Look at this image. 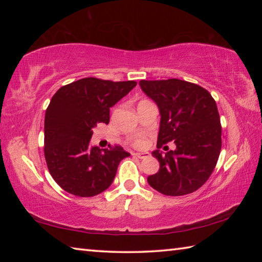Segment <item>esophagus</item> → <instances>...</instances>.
Listing matches in <instances>:
<instances>
[{"label": "esophagus", "mask_w": 262, "mask_h": 262, "mask_svg": "<svg viewBox=\"0 0 262 262\" xmlns=\"http://www.w3.org/2000/svg\"><path fill=\"white\" fill-rule=\"evenodd\" d=\"M133 156L140 158V159H145L149 157V154L148 152H133Z\"/></svg>", "instance_id": "esophagus-1"}]
</instances>
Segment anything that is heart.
<instances>
[{
    "instance_id": "b5f03b06",
    "label": "heart",
    "mask_w": 262,
    "mask_h": 262,
    "mask_svg": "<svg viewBox=\"0 0 262 262\" xmlns=\"http://www.w3.org/2000/svg\"><path fill=\"white\" fill-rule=\"evenodd\" d=\"M134 143H135L136 147L142 148V147H145V145H147L148 140H147V137H145L144 135H140V136L136 137Z\"/></svg>"
}]
</instances>
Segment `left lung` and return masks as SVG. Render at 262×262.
Masks as SVG:
<instances>
[{"instance_id":"8db88e82","label":"left lung","mask_w":262,"mask_h":262,"mask_svg":"<svg viewBox=\"0 0 262 262\" xmlns=\"http://www.w3.org/2000/svg\"><path fill=\"white\" fill-rule=\"evenodd\" d=\"M142 91L161 114L157 148L173 141L176 150L162 155L157 173L148 183L159 193L180 196L193 193L209 179L222 148V127L216 101L206 89L178 78L140 81Z\"/></svg>"}]
</instances>
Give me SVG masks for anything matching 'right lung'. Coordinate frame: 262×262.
Segmentation results:
<instances>
[{"instance_id":"obj_1","label":"right lung","mask_w":262,"mask_h":262,"mask_svg":"<svg viewBox=\"0 0 262 262\" xmlns=\"http://www.w3.org/2000/svg\"><path fill=\"white\" fill-rule=\"evenodd\" d=\"M135 86V81L86 77L63 85L52 97L45 114L43 152L51 176L66 192L95 196L113 183L119 163L130 154L120 145L92 147V128L107 125L110 108Z\"/></svg>"}]
</instances>
